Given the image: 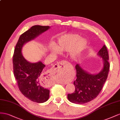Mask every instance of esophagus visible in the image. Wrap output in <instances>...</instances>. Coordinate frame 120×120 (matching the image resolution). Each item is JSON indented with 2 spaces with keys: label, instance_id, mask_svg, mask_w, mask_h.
I'll return each mask as SVG.
<instances>
[{
  "label": "esophagus",
  "instance_id": "esophagus-1",
  "mask_svg": "<svg viewBox=\"0 0 120 120\" xmlns=\"http://www.w3.org/2000/svg\"><path fill=\"white\" fill-rule=\"evenodd\" d=\"M66 63V61H61V62L56 64L55 65V67H54L53 70L52 71H51L50 72L48 73V74H47L46 77L48 78V79H49V78H50L52 77L54 75V74L56 72H60L61 71H62L63 70H64L66 66V65H65Z\"/></svg>",
  "mask_w": 120,
  "mask_h": 120
}]
</instances>
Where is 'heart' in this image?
<instances>
[{
    "label": "heart",
    "mask_w": 120,
    "mask_h": 120,
    "mask_svg": "<svg viewBox=\"0 0 120 120\" xmlns=\"http://www.w3.org/2000/svg\"><path fill=\"white\" fill-rule=\"evenodd\" d=\"M87 45V40L80 38L77 34H67L59 38L57 46L53 44L50 47L51 53L56 54L58 50L61 52H69L71 51V56L73 59L79 57Z\"/></svg>",
    "instance_id": "obj_1"
}]
</instances>
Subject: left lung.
<instances>
[{
  "label": "left lung",
  "mask_w": 120,
  "mask_h": 120,
  "mask_svg": "<svg viewBox=\"0 0 120 120\" xmlns=\"http://www.w3.org/2000/svg\"><path fill=\"white\" fill-rule=\"evenodd\" d=\"M97 55L103 60V67L98 73H88L79 64L75 66L77 78L74 81L75 91L67 95L68 100L72 103L80 105L93 100L100 94L102 88L107 79L109 69V54L105 45L98 51Z\"/></svg>",
  "instance_id": "obj_1"
}]
</instances>
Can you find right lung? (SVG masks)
I'll use <instances>...</instances> for the list:
<instances>
[{"label":"right lung","instance_id":"add662e5","mask_svg":"<svg viewBox=\"0 0 120 120\" xmlns=\"http://www.w3.org/2000/svg\"><path fill=\"white\" fill-rule=\"evenodd\" d=\"M50 28L49 26L36 25L23 33L19 38L13 56V73L19 90L29 100L38 103L46 101L50 97V90L41 85L45 65L41 61L29 62L23 56L22 50L26 43Z\"/></svg>","mask_w":120,"mask_h":120}]
</instances>
